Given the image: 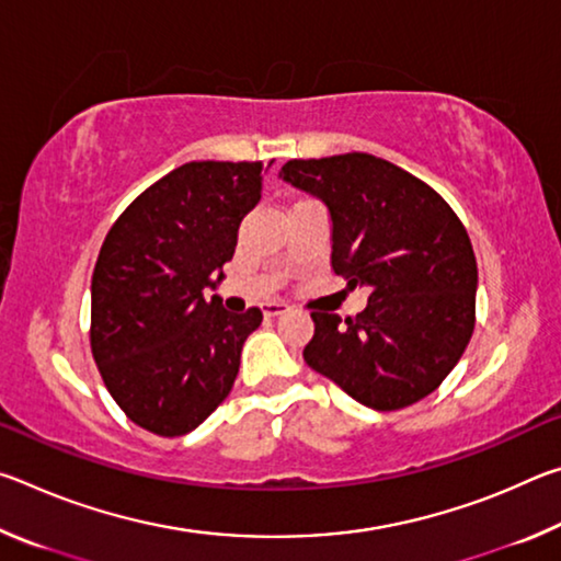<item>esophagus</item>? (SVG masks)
Wrapping results in <instances>:
<instances>
[{
  "instance_id": "obj_1",
  "label": "esophagus",
  "mask_w": 561,
  "mask_h": 561,
  "mask_svg": "<svg viewBox=\"0 0 561 561\" xmlns=\"http://www.w3.org/2000/svg\"><path fill=\"white\" fill-rule=\"evenodd\" d=\"M284 311H289V304L287 301H267L262 304V314L264 317H279Z\"/></svg>"
}]
</instances>
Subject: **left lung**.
Here are the masks:
<instances>
[{
  "instance_id": "1",
  "label": "left lung",
  "mask_w": 561,
  "mask_h": 561,
  "mask_svg": "<svg viewBox=\"0 0 561 561\" xmlns=\"http://www.w3.org/2000/svg\"><path fill=\"white\" fill-rule=\"evenodd\" d=\"M282 180L331 215V267L368 287L366 309L311 311L304 360L374 411L421 401L474 329L478 262L458 215L423 180L368 153L289 160Z\"/></svg>"
}]
</instances>
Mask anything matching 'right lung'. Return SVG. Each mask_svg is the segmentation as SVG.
<instances>
[{"label": "right lung", "mask_w": 561, "mask_h": 561, "mask_svg": "<svg viewBox=\"0 0 561 561\" xmlns=\"http://www.w3.org/2000/svg\"><path fill=\"white\" fill-rule=\"evenodd\" d=\"M264 165L193 160L160 178L101 244L91 279V351L133 423L163 438L195 431L240 371L257 307L232 314L215 289L242 217L260 203Z\"/></svg>", "instance_id": "1"}]
</instances>
